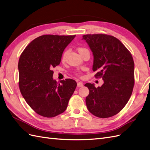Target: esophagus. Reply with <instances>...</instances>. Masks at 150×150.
<instances>
[{
    "label": "esophagus",
    "mask_w": 150,
    "mask_h": 150,
    "mask_svg": "<svg viewBox=\"0 0 150 150\" xmlns=\"http://www.w3.org/2000/svg\"><path fill=\"white\" fill-rule=\"evenodd\" d=\"M83 86V84L82 82H77V87H82Z\"/></svg>",
    "instance_id": "esophagus-1"
}]
</instances>
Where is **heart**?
<instances>
[{"mask_svg":"<svg viewBox=\"0 0 150 150\" xmlns=\"http://www.w3.org/2000/svg\"><path fill=\"white\" fill-rule=\"evenodd\" d=\"M88 51V50H87L86 48H84V47H79V48H78V51H79V52L80 53V54H82V52H85V51ZM67 54V51H64V52H63V55H62V57H61V59H62V60H64L65 57H66Z\"/></svg>","mask_w":150,"mask_h":150,"instance_id":"b5f03b06","label":"heart"}]
</instances>
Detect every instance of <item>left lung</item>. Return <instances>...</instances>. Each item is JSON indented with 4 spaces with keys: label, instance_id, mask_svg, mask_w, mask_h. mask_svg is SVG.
Returning a JSON list of instances; mask_svg holds the SVG:
<instances>
[{
    "label": "left lung",
    "instance_id": "left-lung-1",
    "mask_svg": "<svg viewBox=\"0 0 150 150\" xmlns=\"http://www.w3.org/2000/svg\"><path fill=\"white\" fill-rule=\"evenodd\" d=\"M93 52V70L96 78L104 83L95 87L87 83L89 90L86 98L87 108L94 116L108 118L124 108L134 86V63L131 53L118 38L106 34H87L82 36Z\"/></svg>",
    "mask_w": 150,
    "mask_h": 150
}]
</instances>
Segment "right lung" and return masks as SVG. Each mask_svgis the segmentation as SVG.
<instances>
[{
  "mask_svg": "<svg viewBox=\"0 0 150 150\" xmlns=\"http://www.w3.org/2000/svg\"><path fill=\"white\" fill-rule=\"evenodd\" d=\"M74 35H44L26 46L18 62L19 87L31 108L42 117H56L66 110L76 87L74 80H53V68Z\"/></svg>",
  "mask_w": 150,
  "mask_h": 150,
  "instance_id": "add662e5",
  "label": "right lung"
}]
</instances>
